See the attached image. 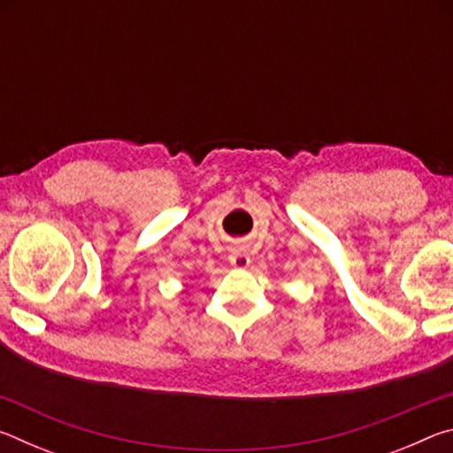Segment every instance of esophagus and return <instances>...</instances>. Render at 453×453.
<instances>
[{"label":"esophagus","mask_w":453,"mask_h":453,"mask_svg":"<svg viewBox=\"0 0 453 453\" xmlns=\"http://www.w3.org/2000/svg\"><path fill=\"white\" fill-rule=\"evenodd\" d=\"M229 262H232L234 267H248L250 265V257L242 254V251H234V256L229 257Z\"/></svg>","instance_id":"1"}]
</instances>
